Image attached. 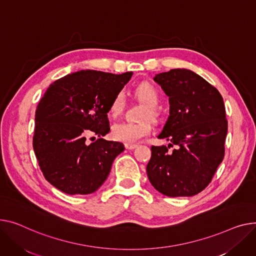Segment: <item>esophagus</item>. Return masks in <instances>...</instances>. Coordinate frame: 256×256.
Wrapping results in <instances>:
<instances>
[{"instance_id":"1","label":"esophagus","mask_w":256,"mask_h":256,"mask_svg":"<svg viewBox=\"0 0 256 256\" xmlns=\"http://www.w3.org/2000/svg\"><path fill=\"white\" fill-rule=\"evenodd\" d=\"M124 146H126V148L128 149V150H132V149H134L136 147H137L138 145H136V144H126Z\"/></svg>"}]
</instances>
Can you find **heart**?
Here are the masks:
<instances>
[{"label": "heart", "instance_id": "obj_1", "mask_svg": "<svg viewBox=\"0 0 256 256\" xmlns=\"http://www.w3.org/2000/svg\"><path fill=\"white\" fill-rule=\"evenodd\" d=\"M136 96L143 102L147 106L143 112V118H152L158 117L156 106L160 103V94L158 90L153 86L151 83L143 82L139 84L134 90ZM126 105V98L124 92H119L114 96L112 103L110 105V114L112 116H117L120 114ZM151 132V124L149 120H143L140 122H119L112 126V137L126 144H132L138 142L140 139L146 137Z\"/></svg>", "mask_w": 256, "mask_h": 256}]
</instances>
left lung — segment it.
<instances>
[{"instance_id": "left-lung-1", "label": "left lung", "mask_w": 256, "mask_h": 256, "mask_svg": "<svg viewBox=\"0 0 256 256\" xmlns=\"http://www.w3.org/2000/svg\"><path fill=\"white\" fill-rule=\"evenodd\" d=\"M154 81L170 102V116L158 138L171 143L151 146L147 176L164 196H192L209 185L224 158L228 120L224 98L190 70H170L158 74Z\"/></svg>"}]
</instances>
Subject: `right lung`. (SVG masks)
I'll return each mask as SVG.
<instances>
[{
	"label": "right lung",
	"instance_id": "right-lung-1",
	"mask_svg": "<svg viewBox=\"0 0 256 256\" xmlns=\"http://www.w3.org/2000/svg\"><path fill=\"white\" fill-rule=\"evenodd\" d=\"M132 75L82 70L56 80L44 94L36 110L32 147L45 179L60 192L90 194L108 178L124 146L102 137L110 130L112 100ZM90 135L99 139L88 144Z\"/></svg>",
	"mask_w": 256,
	"mask_h": 256
}]
</instances>
